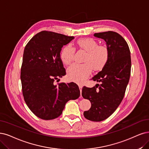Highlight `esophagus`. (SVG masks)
<instances>
[{
  "mask_svg": "<svg viewBox=\"0 0 149 149\" xmlns=\"http://www.w3.org/2000/svg\"><path fill=\"white\" fill-rule=\"evenodd\" d=\"M79 89H80V95L81 96V91H82V88H83V86L81 85H79Z\"/></svg>",
  "mask_w": 149,
  "mask_h": 149,
  "instance_id": "obj_1",
  "label": "esophagus"
}]
</instances>
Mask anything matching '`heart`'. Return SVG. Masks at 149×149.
Returning a JSON list of instances; mask_svg holds the SVG:
<instances>
[{
	"mask_svg": "<svg viewBox=\"0 0 149 149\" xmlns=\"http://www.w3.org/2000/svg\"><path fill=\"white\" fill-rule=\"evenodd\" d=\"M77 45L86 52L83 61L85 63L72 64L68 69L67 74L69 79L81 84L90 74L91 68L96 71L100 70L106 65L109 52L106 47L99 46L97 42L91 38L80 39ZM74 52V48L70 45L62 49L60 57L64 64L68 65L73 61Z\"/></svg>",
	"mask_w": 149,
	"mask_h": 149,
	"instance_id": "b5f03b06",
	"label": "heart"
}]
</instances>
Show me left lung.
I'll list each match as a JSON object with an SVG mask.
<instances>
[{"mask_svg":"<svg viewBox=\"0 0 149 149\" xmlns=\"http://www.w3.org/2000/svg\"><path fill=\"white\" fill-rule=\"evenodd\" d=\"M94 36L106 42L109 60L102 70L92 80L101 84L82 88L81 95L91 104L84 117L93 122H101L115 112L122 102L129 82L131 61L128 43L118 33L108 31L95 33Z\"/></svg>","mask_w":149,"mask_h":149,"instance_id":"left-lung-1","label":"left lung"}]
</instances>
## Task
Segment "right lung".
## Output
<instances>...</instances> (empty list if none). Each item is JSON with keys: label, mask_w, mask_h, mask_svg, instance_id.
I'll use <instances>...</instances> for the list:
<instances>
[{"label": "right lung", "mask_w": 149, "mask_h": 149, "mask_svg": "<svg viewBox=\"0 0 149 149\" xmlns=\"http://www.w3.org/2000/svg\"><path fill=\"white\" fill-rule=\"evenodd\" d=\"M74 38L50 31H42L26 45L21 69L24 101L31 111L43 120H53L63 113L66 102L79 98L75 84H54L65 75L60 53Z\"/></svg>", "instance_id": "right-lung-1"}]
</instances>
